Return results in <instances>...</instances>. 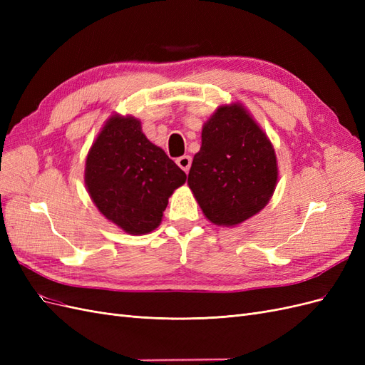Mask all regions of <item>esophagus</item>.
Returning a JSON list of instances; mask_svg holds the SVG:
<instances>
[{"instance_id": "obj_1", "label": "esophagus", "mask_w": 365, "mask_h": 365, "mask_svg": "<svg viewBox=\"0 0 365 365\" xmlns=\"http://www.w3.org/2000/svg\"><path fill=\"white\" fill-rule=\"evenodd\" d=\"M176 164L180 165V168L187 173L190 170V165H192V157L189 155H184V157H180L178 160H176Z\"/></svg>"}]
</instances>
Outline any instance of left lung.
<instances>
[{
  "instance_id": "1",
  "label": "left lung",
  "mask_w": 365,
  "mask_h": 365,
  "mask_svg": "<svg viewBox=\"0 0 365 365\" xmlns=\"http://www.w3.org/2000/svg\"><path fill=\"white\" fill-rule=\"evenodd\" d=\"M279 180L271 140L248 109L233 102L217 106L201 132L189 184L204 216L217 227H236L256 216Z\"/></svg>"
}]
</instances>
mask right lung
<instances>
[{
	"mask_svg": "<svg viewBox=\"0 0 365 365\" xmlns=\"http://www.w3.org/2000/svg\"><path fill=\"white\" fill-rule=\"evenodd\" d=\"M85 187L109 222L132 236L158 228L185 173L143 134L134 115L113 114L85 160Z\"/></svg>",
	"mask_w": 365,
	"mask_h": 365,
	"instance_id": "1",
	"label": "right lung"
}]
</instances>
